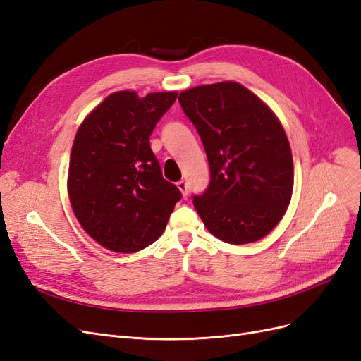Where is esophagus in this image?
I'll list each match as a JSON object with an SVG mask.
<instances>
[{
	"instance_id": "esophagus-1",
	"label": "esophagus",
	"mask_w": 361,
	"mask_h": 361,
	"mask_svg": "<svg viewBox=\"0 0 361 361\" xmlns=\"http://www.w3.org/2000/svg\"><path fill=\"white\" fill-rule=\"evenodd\" d=\"M176 185H178V188L180 190L182 195H187V194H188V185H187V182H185V180H179Z\"/></svg>"
}]
</instances>
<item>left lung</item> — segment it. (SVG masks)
<instances>
[{
    "mask_svg": "<svg viewBox=\"0 0 361 361\" xmlns=\"http://www.w3.org/2000/svg\"><path fill=\"white\" fill-rule=\"evenodd\" d=\"M202 138L211 182L194 207L215 238L256 243L285 215L293 190L289 141L271 108L233 81L199 85L179 94Z\"/></svg>",
    "mask_w": 361,
    "mask_h": 361,
    "instance_id": "8db88e82",
    "label": "left lung"
}]
</instances>
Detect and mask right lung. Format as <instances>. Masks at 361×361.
I'll list each match as a JSON object with an SVG mask.
<instances>
[{"label":"right lung","instance_id":"1","mask_svg":"<svg viewBox=\"0 0 361 361\" xmlns=\"http://www.w3.org/2000/svg\"><path fill=\"white\" fill-rule=\"evenodd\" d=\"M176 97V92L111 93L75 135L68 176L73 214L97 244L116 253L154 244L182 197L162 178L149 143Z\"/></svg>","mask_w":361,"mask_h":361}]
</instances>
